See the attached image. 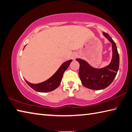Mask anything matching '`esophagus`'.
I'll use <instances>...</instances> for the list:
<instances>
[{
  "mask_svg": "<svg viewBox=\"0 0 132 132\" xmlns=\"http://www.w3.org/2000/svg\"><path fill=\"white\" fill-rule=\"evenodd\" d=\"M77 56H78V55L77 54H74V55H73V59H75V58H76L77 57Z\"/></svg>",
  "mask_w": 132,
  "mask_h": 132,
  "instance_id": "34e87169",
  "label": "esophagus"
}]
</instances>
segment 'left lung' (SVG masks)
I'll return each mask as SVG.
<instances>
[{
	"label": "left lung",
	"mask_w": 132,
	"mask_h": 132,
	"mask_svg": "<svg viewBox=\"0 0 132 132\" xmlns=\"http://www.w3.org/2000/svg\"><path fill=\"white\" fill-rule=\"evenodd\" d=\"M103 33L112 44V57L109 65L97 69L91 66L84 60L76 59L80 63L79 76L81 82L85 87L93 90H100L109 87L116 77L119 69V56L116 43L109 34Z\"/></svg>",
	"instance_id": "8db88e82"
}]
</instances>
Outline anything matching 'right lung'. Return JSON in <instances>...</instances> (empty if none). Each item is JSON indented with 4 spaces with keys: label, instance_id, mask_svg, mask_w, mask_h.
<instances>
[{
    "label": "right lung",
    "instance_id": "1",
    "mask_svg": "<svg viewBox=\"0 0 132 132\" xmlns=\"http://www.w3.org/2000/svg\"><path fill=\"white\" fill-rule=\"evenodd\" d=\"M72 60L66 61L60 66L55 73L44 82L39 84H31L26 80L25 81L30 87L36 91L39 92H48L56 89L61 84L62 77L64 71L68 68Z\"/></svg>",
    "mask_w": 132,
    "mask_h": 132
}]
</instances>
